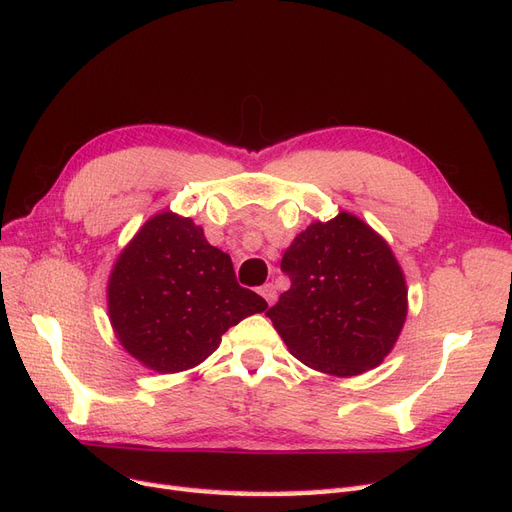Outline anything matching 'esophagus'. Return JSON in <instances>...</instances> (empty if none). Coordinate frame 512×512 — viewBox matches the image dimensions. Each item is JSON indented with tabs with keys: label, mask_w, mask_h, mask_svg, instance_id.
<instances>
[{
	"label": "esophagus",
	"mask_w": 512,
	"mask_h": 512,
	"mask_svg": "<svg viewBox=\"0 0 512 512\" xmlns=\"http://www.w3.org/2000/svg\"><path fill=\"white\" fill-rule=\"evenodd\" d=\"M259 294L264 296V300H266L268 305H272L274 300H277V287H274L272 283H266V285L259 287Z\"/></svg>",
	"instance_id": "34e87169"
}]
</instances>
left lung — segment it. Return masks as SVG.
<instances>
[{
    "instance_id": "left-lung-1",
    "label": "left lung",
    "mask_w": 512,
    "mask_h": 512,
    "mask_svg": "<svg viewBox=\"0 0 512 512\" xmlns=\"http://www.w3.org/2000/svg\"><path fill=\"white\" fill-rule=\"evenodd\" d=\"M281 270L292 285L266 316L298 361L339 378L385 361L402 333L409 290L383 235L339 212L300 231Z\"/></svg>"
}]
</instances>
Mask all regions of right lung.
<instances>
[{"label":"right lung","mask_w":512,"mask_h":512,"mask_svg":"<svg viewBox=\"0 0 512 512\" xmlns=\"http://www.w3.org/2000/svg\"><path fill=\"white\" fill-rule=\"evenodd\" d=\"M266 307L235 281L231 257L205 240L203 227L170 209L144 222L108 279L116 339L157 374L196 368L229 326Z\"/></svg>","instance_id":"1"}]
</instances>
